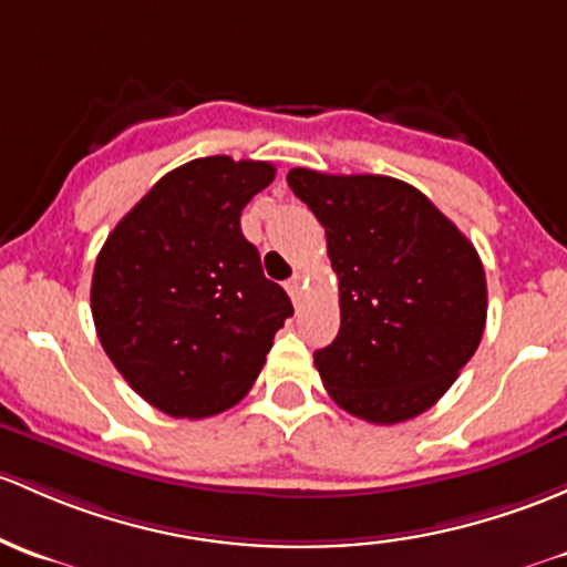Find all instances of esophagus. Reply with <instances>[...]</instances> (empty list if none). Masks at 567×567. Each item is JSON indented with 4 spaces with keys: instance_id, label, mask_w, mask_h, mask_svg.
I'll return each mask as SVG.
<instances>
[{
    "instance_id": "esophagus-1",
    "label": "esophagus",
    "mask_w": 567,
    "mask_h": 567,
    "mask_svg": "<svg viewBox=\"0 0 567 567\" xmlns=\"http://www.w3.org/2000/svg\"><path fill=\"white\" fill-rule=\"evenodd\" d=\"M285 290H288V296L293 299L296 307H299V301H301V277H299V274H296V277H290L288 282H285Z\"/></svg>"
}]
</instances>
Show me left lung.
I'll return each instance as SVG.
<instances>
[{
  "label": "left lung",
  "mask_w": 567,
  "mask_h": 567,
  "mask_svg": "<svg viewBox=\"0 0 567 567\" xmlns=\"http://www.w3.org/2000/svg\"><path fill=\"white\" fill-rule=\"evenodd\" d=\"M326 228L339 279V333L315 350L333 402L369 424L432 408L478 350L486 274L467 236L391 176L288 174Z\"/></svg>",
  "instance_id": "obj_1"
}]
</instances>
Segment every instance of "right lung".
I'll list each match as a JSON object with an SVG mask.
<instances>
[{
	"label": "right lung",
	"instance_id": "obj_1",
	"mask_svg": "<svg viewBox=\"0 0 567 567\" xmlns=\"http://www.w3.org/2000/svg\"><path fill=\"white\" fill-rule=\"evenodd\" d=\"M274 174L225 154L193 159L159 178L100 249V342L133 391L174 419H208L247 396L293 315L241 234L244 206Z\"/></svg>",
	"mask_w": 567,
	"mask_h": 567
}]
</instances>
